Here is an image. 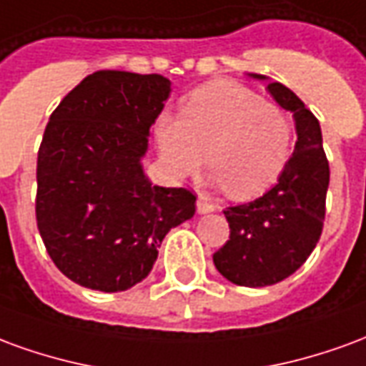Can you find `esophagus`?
I'll return each mask as SVG.
<instances>
[{"label": "esophagus", "mask_w": 366, "mask_h": 366, "mask_svg": "<svg viewBox=\"0 0 366 366\" xmlns=\"http://www.w3.org/2000/svg\"><path fill=\"white\" fill-rule=\"evenodd\" d=\"M196 207H198V214H212V212H215V206L214 204H209L207 199L204 198H198V202H196Z\"/></svg>", "instance_id": "obj_1"}]
</instances>
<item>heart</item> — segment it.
Wrapping results in <instances>:
<instances>
[{
  "label": "heart",
  "instance_id": "b5f03b06",
  "mask_svg": "<svg viewBox=\"0 0 366 366\" xmlns=\"http://www.w3.org/2000/svg\"><path fill=\"white\" fill-rule=\"evenodd\" d=\"M157 143L176 176L196 172L206 159L214 182L229 198L245 202L280 180L294 149V129L288 115L259 94L219 80L192 92L180 117H162Z\"/></svg>",
  "mask_w": 366,
  "mask_h": 366
}]
</instances>
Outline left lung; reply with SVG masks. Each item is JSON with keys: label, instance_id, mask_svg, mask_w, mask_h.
Here are the masks:
<instances>
[{"label": "left lung", "instance_id": "8db88e82", "mask_svg": "<svg viewBox=\"0 0 366 366\" xmlns=\"http://www.w3.org/2000/svg\"><path fill=\"white\" fill-rule=\"evenodd\" d=\"M249 76L269 80L262 74ZM267 90L292 113L298 139L274 188L254 202L223 212L231 233L214 254V264L229 282L247 288L280 282L306 262L322 235L330 186L320 121L280 82H269Z\"/></svg>", "mask_w": 366, "mask_h": 366}]
</instances>
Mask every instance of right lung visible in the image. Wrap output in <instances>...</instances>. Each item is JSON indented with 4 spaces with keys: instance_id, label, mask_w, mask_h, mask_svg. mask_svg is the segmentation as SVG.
Returning <instances> with one entry per match:
<instances>
[{
    "instance_id": "obj_1",
    "label": "right lung",
    "mask_w": 366,
    "mask_h": 366,
    "mask_svg": "<svg viewBox=\"0 0 366 366\" xmlns=\"http://www.w3.org/2000/svg\"><path fill=\"white\" fill-rule=\"evenodd\" d=\"M160 74L99 70L52 112L36 160V225L72 282L129 290L149 276L167 233L196 196L147 178L143 157L170 96Z\"/></svg>"
}]
</instances>
